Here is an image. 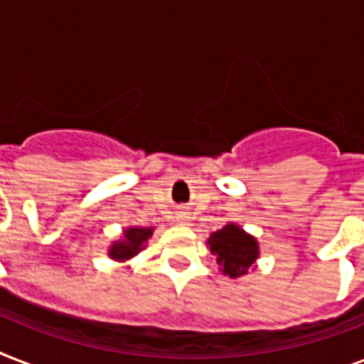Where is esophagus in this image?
I'll return each mask as SVG.
<instances>
[{
	"label": "esophagus",
	"instance_id": "1",
	"mask_svg": "<svg viewBox=\"0 0 364 364\" xmlns=\"http://www.w3.org/2000/svg\"><path fill=\"white\" fill-rule=\"evenodd\" d=\"M177 219H179V221H187V215H185V213H179V217H177Z\"/></svg>",
	"mask_w": 364,
	"mask_h": 364
}]
</instances>
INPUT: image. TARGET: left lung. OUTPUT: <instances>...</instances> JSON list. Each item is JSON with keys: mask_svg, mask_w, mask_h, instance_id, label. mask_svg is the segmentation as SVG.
I'll use <instances>...</instances> for the list:
<instances>
[{"mask_svg": "<svg viewBox=\"0 0 364 364\" xmlns=\"http://www.w3.org/2000/svg\"><path fill=\"white\" fill-rule=\"evenodd\" d=\"M211 253L217 255V264L225 276L238 277L247 272L259 257V245L253 236L245 234L236 225H227L211 234Z\"/></svg>", "mask_w": 364, "mask_h": 364, "instance_id": "1", "label": "left lung"}]
</instances>
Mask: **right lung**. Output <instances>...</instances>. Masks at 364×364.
Instances as JSON below:
<instances>
[{"label":"right lung","mask_w":364,"mask_h":364,"mask_svg":"<svg viewBox=\"0 0 364 364\" xmlns=\"http://www.w3.org/2000/svg\"><path fill=\"white\" fill-rule=\"evenodd\" d=\"M151 234H153V228H128L124 230V240L113 243V247L109 249V257L115 260L130 259L145 247V242Z\"/></svg>","instance_id":"add662e5"}]
</instances>
